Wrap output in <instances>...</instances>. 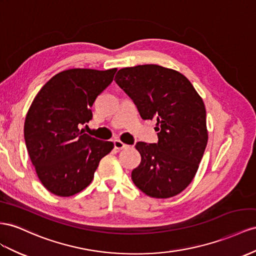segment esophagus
I'll list each match as a JSON object with an SVG mask.
<instances>
[{"label": "esophagus", "instance_id": "34e87169", "mask_svg": "<svg viewBox=\"0 0 256 256\" xmlns=\"http://www.w3.org/2000/svg\"><path fill=\"white\" fill-rule=\"evenodd\" d=\"M114 148H115L116 150H125V148H128V145H127V144H125L124 142H122L120 140H114Z\"/></svg>", "mask_w": 256, "mask_h": 256}]
</instances>
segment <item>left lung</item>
<instances>
[{
	"label": "left lung",
	"mask_w": 256,
	"mask_h": 256,
	"mask_svg": "<svg viewBox=\"0 0 256 256\" xmlns=\"http://www.w3.org/2000/svg\"><path fill=\"white\" fill-rule=\"evenodd\" d=\"M116 84L136 106L143 120H157L158 142H138L141 162L131 178L144 194L170 198L194 178L208 142L202 96L183 74L157 64L124 68Z\"/></svg>",
	"instance_id": "left-lung-1"
}]
</instances>
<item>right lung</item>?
Masks as SVG:
<instances>
[{
	"label": "right lung",
	"instance_id": "obj_1",
	"mask_svg": "<svg viewBox=\"0 0 256 256\" xmlns=\"http://www.w3.org/2000/svg\"><path fill=\"white\" fill-rule=\"evenodd\" d=\"M117 68H70L52 76L34 98L24 122V140L44 188L73 196L92 183L100 160L114 148L84 134L94 100L113 82Z\"/></svg>",
	"mask_w": 256,
	"mask_h": 256
}]
</instances>
